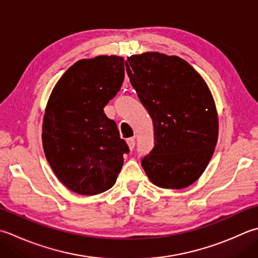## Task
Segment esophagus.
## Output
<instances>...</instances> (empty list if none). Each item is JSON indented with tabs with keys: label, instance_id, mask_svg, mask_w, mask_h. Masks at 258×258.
Returning a JSON list of instances; mask_svg holds the SVG:
<instances>
[{
	"label": "esophagus",
	"instance_id": "1",
	"mask_svg": "<svg viewBox=\"0 0 258 258\" xmlns=\"http://www.w3.org/2000/svg\"><path fill=\"white\" fill-rule=\"evenodd\" d=\"M126 142H127V145H128L130 150H133L134 149V146H135V140L134 139H127V141H126Z\"/></svg>",
	"mask_w": 258,
	"mask_h": 258
}]
</instances>
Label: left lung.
I'll return each instance as SVG.
<instances>
[{
	"label": "left lung",
	"mask_w": 258,
	"mask_h": 258,
	"mask_svg": "<svg viewBox=\"0 0 258 258\" xmlns=\"http://www.w3.org/2000/svg\"><path fill=\"white\" fill-rule=\"evenodd\" d=\"M126 72L153 120L155 145L142 160L163 189H183L204 173L218 140V113L200 74L176 55L149 51L127 57Z\"/></svg>",
	"instance_id": "obj_1"
}]
</instances>
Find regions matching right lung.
<instances>
[{
  "instance_id": "obj_1",
  "label": "right lung",
  "mask_w": 258,
  "mask_h": 258,
  "mask_svg": "<svg viewBox=\"0 0 258 258\" xmlns=\"http://www.w3.org/2000/svg\"><path fill=\"white\" fill-rule=\"evenodd\" d=\"M124 58L80 59L54 85L45 106L42 145L55 176L73 192L102 194L112 188L128 146L104 107L120 89Z\"/></svg>"
}]
</instances>
